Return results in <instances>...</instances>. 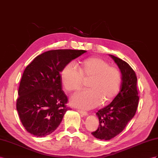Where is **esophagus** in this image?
I'll return each instance as SVG.
<instances>
[{
  "instance_id": "1",
  "label": "esophagus",
  "mask_w": 158,
  "mask_h": 158,
  "mask_svg": "<svg viewBox=\"0 0 158 158\" xmlns=\"http://www.w3.org/2000/svg\"><path fill=\"white\" fill-rule=\"evenodd\" d=\"M77 111L79 113V114H81V115H83V116H86L88 115V113L86 112V111H82V110H78Z\"/></svg>"
}]
</instances>
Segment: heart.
Returning <instances> with one entry per match:
<instances>
[{"label":"heart","mask_w":158,"mask_h":158,"mask_svg":"<svg viewBox=\"0 0 158 158\" xmlns=\"http://www.w3.org/2000/svg\"><path fill=\"white\" fill-rule=\"evenodd\" d=\"M89 79V90L73 95L72 106L90 110L102 102L106 104L112 102L119 92L122 75L119 68L110 65L106 60L96 56L81 60L79 64V71L71 64H67L60 73L63 86L69 92L79 90L83 81Z\"/></svg>","instance_id":"b5f03b06"}]
</instances>
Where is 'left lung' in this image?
I'll list each match as a JSON object with an SVG mask.
<instances>
[{
    "label": "left lung",
    "instance_id": "8db88e82",
    "mask_svg": "<svg viewBox=\"0 0 158 158\" xmlns=\"http://www.w3.org/2000/svg\"><path fill=\"white\" fill-rule=\"evenodd\" d=\"M110 56L119 68L122 83L119 93L112 102L96 113L99 125L91 134L101 140H110L119 134L135 115L139 102L135 71L122 59Z\"/></svg>",
    "mask_w": 158,
    "mask_h": 158
}]
</instances>
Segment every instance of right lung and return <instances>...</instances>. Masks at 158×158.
<instances>
[{"label": "right lung", "instance_id": "obj_1", "mask_svg": "<svg viewBox=\"0 0 158 158\" xmlns=\"http://www.w3.org/2000/svg\"><path fill=\"white\" fill-rule=\"evenodd\" d=\"M84 50H51L38 55L24 71L19 88L17 110L26 130L37 137L51 134L65 112L67 95L62 90L60 72Z\"/></svg>", "mask_w": 158, "mask_h": 158}]
</instances>
